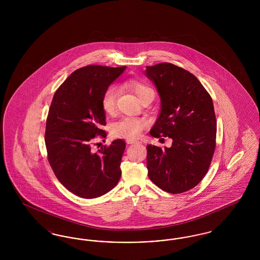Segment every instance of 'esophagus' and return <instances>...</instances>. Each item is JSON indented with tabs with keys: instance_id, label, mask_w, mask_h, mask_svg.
<instances>
[{
	"instance_id": "obj_1",
	"label": "esophagus",
	"mask_w": 260,
	"mask_h": 260,
	"mask_svg": "<svg viewBox=\"0 0 260 260\" xmlns=\"http://www.w3.org/2000/svg\"><path fill=\"white\" fill-rule=\"evenodd\" d=\"M126 143H127V144H136V143H138V141L132 140V139H126Z\"/></svg>"
}]
</instances>
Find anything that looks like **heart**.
Segmentation results:
<instances>
[{
  "label": "heart",
  "instance_id": "heart-1",
  "mask_svg": "<svg viewBox=\"0 0 260 260\" xmlns=\"http://www.w3.org/2000/svg\"><path fill=\"white\" fill-rule=\"evenodd\" d=\"M128 87L136 93V96L139 98L148 89H151L148 86L138 83L132 82L128 83ZM118 96V87L110 86L107 87L103 93L101 99V105L104 112L108 115H113L116 110V100ZM147 121L144 118L136 117H124L111 124V135L116 138H125V139H135L140 136L141 132L146 127Z\"/></svg>",
  "mask_w": 260,
  "mask_h": 260
}]
</instances>
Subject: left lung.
<instances>
[{"label":"left lung","mask_w":260,"mask_h":260,"mask_svg":"<svg viewBox=\"0 0 260 260\" xmlns=\"http://www.w3.org/2000/svg\"><path fill=\"white\" fill-rule=\"evenodd\" d=\"M144 74L161 99L150 135L173 139L170 148L147 145L149 178L166 192L183 193L210 168L216 137L212 99L194 75L172 63L146 66Z\"/></svg>","instance_id":"left-lung-1"}]
</instances>
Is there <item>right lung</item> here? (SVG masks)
I'll return each instance as SVG.
<instances>
[{
	"instance_id": "obj_1",
	"label": "right lung",
	"mask_w": 260,
	"mask_h": 260,
	"mask_svg": "<svg viewBox=\"0 0 260 260\" xmlns=\"http://www.w3.org/2000/svg\"><path fill=\"white\" fill-rule=\"evenodd\" d=\"M88 65L70 75L55 91L47 119L45 141L50 167L62 185L81 198H98L121 178L125 149L122 139L98 152L91 144L106 124L101 99L106 88L125 70Z\"/></svg>"
}]
</instances>
